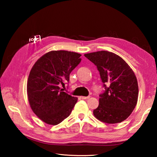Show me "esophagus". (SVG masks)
I'll use <instances>...</instances> for the list:
<instances>
[{"mask_svg":"<svg viewBox=\"0 0 157 157\" xmlns=\"http://www.w3.org/2000/svg\"><path fill=\"white\" fill-rule=\"evenodd\" d=\"M89 98H90V96H87V97H86V96H81V97H80V98H81V99H82V100H86V99H89Z\"/></svg>","mask_w":157,"mask_h":157,"instance_id":"1","label":"esophagus"}]
</instances>
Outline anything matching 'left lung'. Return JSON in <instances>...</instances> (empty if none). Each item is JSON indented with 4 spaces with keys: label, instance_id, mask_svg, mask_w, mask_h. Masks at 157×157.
Returning a JSON list of instances; mask_svg holds the SVG:
<instances>
[{
    "label": "left lung",
    "instance_id": "obj_1",
    "mask_svg": "<svg viewBox=\"0 0 157 157\" xmlns=\"http://www.w3.org/2000/svg\"><path fill=\"white\" fill-rule=\"evenodd\" d=\"M96 66L105 91L100 95L99 105L94 115L105 123H121L136 107L139 86L136 75L118 55L102 50L85 54Z\"/></svg>",
    "mask_w": 157,
    "mask_h": 157
}]
</instances>
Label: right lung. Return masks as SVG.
Returning a JSON list of instances; mask_svg holds the SVG:
<instances>
[{
    "label": "right lung",
    "mask_w": 157,
    "mask_h": 157,
    "mask_svg": "<svg viewBox=\"0 0 157 157\" xmlns=\"http://www.w3.org/2000/svg\"><path fill=\"white\" fill-rule=\"evenodd\" d=\"M81 55L66 50L47 52L36 61L28 77L27 94L33 112L44 123L56 125L70 115L78 98L63 91Z\"/></svg>",
    "instance_id": "add662e5"
}]
</instances>
